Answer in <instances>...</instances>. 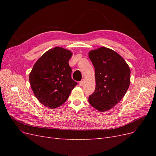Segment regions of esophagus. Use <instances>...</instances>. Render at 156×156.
<instances>
[{"label":"esophagus","mask_w":156,"mask_h":156,"mask_svg":"<svg viewBox=\"0 0 156 156\" xmlns=\"http://www.w3.org/2000/svg\"><path fill=\"white\" fill-rule=\"evenodd\" d=\"M83 84H84V79H83L81 81H80L79 85H80V86H83Z\"/></svg>","instance_id":"34e87169"}]
</instances>
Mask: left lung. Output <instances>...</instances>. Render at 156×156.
Wrapping results in <instances>:
<instances>
[{
  "label": "left lung",
  "instance_id": "left-lung-1",
  "mask_svg": "<svg viewBox=\"0 0 156 156\" xmlns=\"http://www.w3.org/2000/svg\"><path fill=\"white\" fill-rule=\"evenodd\" d=\"M88 57L95 73V90L88 102L99 111H107L126 93L130 83L129 67L119 54L105 47L90 51Z\"/></svg>",
  "mask_w": 156,
  "mask_h": 156
}]
</instances>
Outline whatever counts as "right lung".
Returning a JSON list of instances; mask_svg holds the SVG:
<instances>
[{"instance_id":"obj_1","label":"right lung","mask_w":156,"mask_h":156,"mask_svg":"<svg viewBox=\"0 0 156 156\" xmlns=\"http://www.w3.org/2000/svg\"><path fill=\"white\" fill-rule=\"evenodd\" d=\"M71 51L55 47L37 61L29 76L31 88L38 101L48 109L63 104L77 85L71 78Z\"/></svg>"}]
</instances>
